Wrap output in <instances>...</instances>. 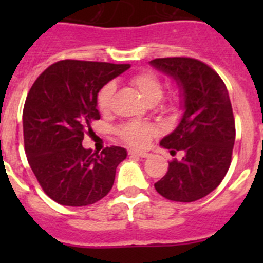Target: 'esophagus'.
<instances>
[{
	"instance_id": "esophagus-1",
	"label": "esophagus",
	"mask_w": 263,
	"mask_h": 263,
	"mask_svg": "<svg viewBox=\"0 0 263 263\" xmlns=\"http://www.w3.org/2000/svg\"><path fill=\"white\" fill-rule=\"evenodd\" d=\"M128 154L129 155H137L140 156V158H148V156H150V154L148 153H145V151H137V150H129Z\"/></svg>"
}]
</instances>
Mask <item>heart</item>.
Returning <instances> with one entry per match:
<instances>
[{
  "instance_id": "b5f03b06",
  "label": "heart",
  "mask_w": 263,
  "mask_h": 263,
  "mask_svg": "<svg viewBox=\"0 0 263 263\" xmlns=\"http://www.w3.org/2000/svg\"><path fill=\"white\" fill-rule=\"evenodd\" d=\"M131 85L136 87L137 91L140 92L145 102L148 105H154L161 99L163 97V84L160 79L153 72H141L132 76ZM116 85L113 82H108L100 89L98 94V107L102 112H108L112 108L113 98H115ZM177 102V98L173 97L169 102V105H174ZM156 132V128L151 124L145 123H127L119 129L122 140L127 144L136 147H142L147 144L150 137Z\"/></svg>"
}]
</instances>
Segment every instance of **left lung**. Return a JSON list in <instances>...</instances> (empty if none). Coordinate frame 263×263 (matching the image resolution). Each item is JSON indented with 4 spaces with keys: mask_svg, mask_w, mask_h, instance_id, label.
<instances>
[{
    "mask_svg": "<svg viewBox=\"0 0 263 263\" xmlns=\"http://www.w3.org/2000/svg\"><path fill=\"white\" fill-rule=\"evenodd\" d=\"M150 65L174 79L183 109L178 126L160 141L171 154L183 151V158L171 161L154 185L171 201H197L221 183L232 163L235 122L228 89L210 66L195 58H155Z\"/></svg>",
    "mask_w": 263,
    "mask_h": 263,
    "instance_id": "left-lung-1",
    "label": "left lung"
}]
</instances>
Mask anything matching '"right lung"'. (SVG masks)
Returning <instances> with one entry per match:
<instances>
[{
	"label": "right lung",
	"mask_w": 263,
	"mask_h": 263,
	"mask_svg": "<svg viewBox=\"0 0 263 263\" xmlns=\"http://www.w3.org/2000/svg\"><path fill=\"white\" fill-rule=\"evenodd\" d=\"M129 65L63 60L50 65L31 86L23 112L24 145L44 192L60 205L87 206L113 187L126 148L102 153L82 147L91 122L100 118L98 92Z\"/></svg>",
	"instance_id": "obj_1"
}]
</instances>
